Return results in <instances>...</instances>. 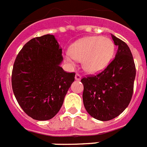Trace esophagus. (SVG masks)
Returning <instances> with one entry per match:
<instances>
[{
    "instance_id": "obj_1",
    "label": "esophagus",
    "mask_w": 147,
    "mask_h": 147,
    "mask_svg": "<svg viewBox=\"0 0 147 147\" xmlns=\"http://www.w3.org/2000/svg\"><path fill=\"white\" fill-rule=\"evenodd\" d=\"M81 78H82V76H81V75L78 73H76V80H77V81H80V80H81Z\"/></svg>"
}]
</instances>
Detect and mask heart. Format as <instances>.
<instances>
[{"label":"heart","mask_w":147,"mask_h":147,"mask_svg":"<svg viewBox=\"0 0 147 147\" xmlns=\"http://www.w3.org/2000/svg\"><path fill=\"white\" fill-rule=\"evenodd\" d=\"M115 53V45L110 38L90 36L78 40L65 54L69 65L74 66L76 59L82 60V67L89 73L102 71L109 64Z\"/></svg>","instance_id":"obj_1"}]
</instances>
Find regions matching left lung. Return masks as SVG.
I'll return each instance as SVG.
<instances>
[{"mask_svg":"<svg viewBox=\"0 0 147 147\" xmlns=\"http://www.w3.org/2000/svg\"><path fill=\"white\" fill-rule=\"evenodd\" d=\"M118 51L114 59L96 76L82 78L83 102L93 118L109 121L121 114L131 102L136 68L129 47L112 34Z\"/></svg>","mask_w":147,"mask_h":147,"instance_id":"8db88e82","label":"left lung"}]
</instances>
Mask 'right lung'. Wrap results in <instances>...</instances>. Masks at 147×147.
I'll return each instance as SVG.
<instances>
[{"label":"right lung","mask_w":147,"mask_h":147,"mask_svg":"<svg viewBox=\"0 0 147 147\" xmlns=\"http://www.w3.org/2000/svg\"><path fill=\"white\" fill-rule=\"evenodd\" d=\"M62 61V49L52 34L31 39L16 58L13 91L22 110L33 119L49 120L61 108L76 76L59 66Z\"/></svg>","instance_id":"add662e5"}]
</instances>
